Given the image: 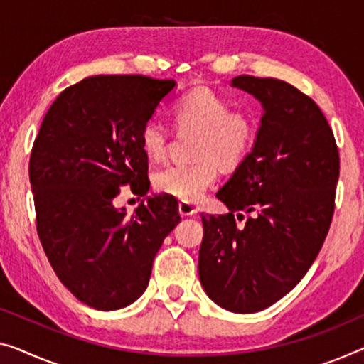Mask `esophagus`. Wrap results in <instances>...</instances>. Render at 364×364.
I'll list each match as a JSON object with an SVG mask.
<instances>
[{"label": "esophagus", "instance_id": "34e87169", "mask_svg": "<svg viewBox=\"0 0 364 364\" xmlns=\"http://www.w3.org/2000/svg\"><path fill=\"white\" fill-rule=\"evenodd\" d=\"M178 210H180L181 215H194L198 213V208L191 203H184V200H181V203L178 204Z\"/></svg>", "mask_w": 364, "mask_h": 364}]
</instances>
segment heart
I'll return each mask as SVG.
<instances>
[{
    "label": "heart",
    "instance_id": "b5f03b06",
    "mask_svg": "<svg viewBox=\"0 0 364 364\" xmlns=\"http://www.w3.org/2000/svg\"><path fill=\"white\" fill-rule=\"evenodd\" d=\"M175 127L196 130L191 164H170L155 171L154 188L184 203H196L213 186L222 170H235L257 140V122L245 111L232 109L230 101L217 91L199 86L178 97L171 107ZM171 130L159 119L140 127L139 140L145 155L160 160L166 154Z\"/></svg>",
    "mask_w": 364,
    "mask_h": 364
}]
</instances>
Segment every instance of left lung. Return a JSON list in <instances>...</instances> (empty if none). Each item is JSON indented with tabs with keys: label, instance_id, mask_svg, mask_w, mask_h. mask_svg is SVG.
Masks as SVG:
<instances>
[{
	"label": "left lung",
	"instance_id": "1",
	"mask_svg": "<svg viewBox=\"0 0 364 364\" xmlns=\"http://www.w3.org/2000/svg\"><path fill=\"white\" fill-rule=\"evenodd\" d=\"M232 86L264 112L253 150L215 194L229 213L200 214L198 268L215 304L252 314L286 296L317 258L332 224L340 155L321 107L296 86L250 75Z\"/></svg>",
	"mask_w": 364,
	"mask_h": 364
}]
</instances>
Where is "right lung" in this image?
<instances>
[{"label":"right lung","instance_id":"add662e5","mask_svg":"<svg viewBox=\"0 0 364 364\" xmlns=\"http://www.w3.org/2000/svg\"><path fill=\"white\" fill-rule=\"evenodd\" d=\"M173 80L97 75L65 88L41 124L29 160L36 225L53 271L97 311L139 299L165 237L181 220L175 198H147L127 217L121 188L145 196L149 156L140 127Z\"/></svg>","mask_w":364,"mask_h":364}]
</instances>
